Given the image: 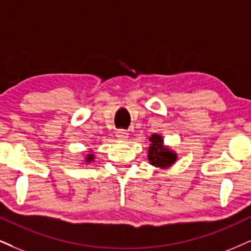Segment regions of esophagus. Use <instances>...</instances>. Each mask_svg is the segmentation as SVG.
<instances>
[{
    "instance_id": "esophagus-1",
    "label": "esophagus",
    "mask_w": 251,
    "mask_h": 251,
    "mask_svg": "<svg viewBox=\"0 0 251 251\" xmlns=\"http://www.w3.org/2000/svg\"><path fill=\"white\" fill-rule=\"evenodd\" d=\"M116 137L118 140H122V141H126L128 139V133L124 129H118L116 132Z\"/></svg>"
}]
</instances>
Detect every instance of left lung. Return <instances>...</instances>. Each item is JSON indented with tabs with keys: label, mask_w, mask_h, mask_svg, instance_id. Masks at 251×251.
Wrapping results in <instances>:
<instances>
[{
	"label": "left lung",
	"mask_w": 251,
	"mask_h": 251,
	"mask_svg": "<svg viewBox=\"0 0 251 251\" xmlns=\"http://www.w3.org/2000/svg\"><path fill=\"white\" fill-rule=\"evenodd\" d=\"M150 147H149V161L154 167H159L161 170L171 167L177 160V154L173 150L164 145V139L160 134H152L150 137Z\"/></svg>",
	"instance_id": "left-lung-1"
}]
</instances>
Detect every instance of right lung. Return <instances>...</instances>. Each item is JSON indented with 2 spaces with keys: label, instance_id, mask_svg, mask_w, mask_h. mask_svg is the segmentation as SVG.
<instances>
[{
  "label": "right lung",
  "instance_id": "right-lung-1",
  "mask_svg": "<svg viewBox=\"0 0 251 251\" xmlns=\"http://www.w3.org/2000/svg\"><path fill=\"white\" fill-rule=\"evenodd\" d=\"M93 160H95V155L92 154V152H90V154H87V155H86V158H85V162H86V164H90V162H92Z\"/></svg>",
  "mask_w": 251,
  "mask_h": 251
}]
</instances>
